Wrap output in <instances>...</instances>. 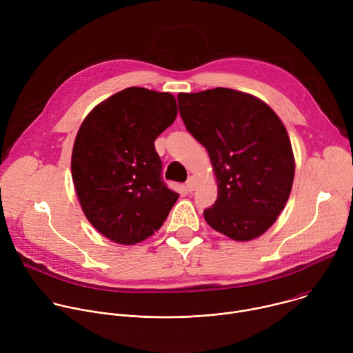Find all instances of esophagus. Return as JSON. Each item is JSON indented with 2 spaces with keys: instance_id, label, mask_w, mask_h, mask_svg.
I'll return each instance as SVG.
<instances>
[{
  "instance_id": "1",
  "label": "esophagus",
  "mask_w": 353,
  "mask_h": 353,
  "mask_svg": "<svg viewBox=\"0 0 353 353\" xmlns=\"http://www.w3.org/2000/svg\"><path fill=\"white\" fill-rule=\"evenodd\" d=\"M195 185H196V179L194 177V176H191V177H188V180H187V183H185V188H187V191H194L195 190Z\"/></svg>"
}]
</instances>
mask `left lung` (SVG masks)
Masks as SVG:
<instances>
[{
    "label": "left lung",
    "instance_id": "1",
    "mask_svg": "<svg viewBox=\"0 0 353 353\" xmlns=\"http://www.w3.org/2000/svg\"><path fill=\"white\" fill-rule=\"evenodd\" d=\"M187 131L208 150L218 180L204 211L219 233L247 241L274 225L289 198L294 159L286 128L259 97L228 88L179 93Z\"/></svg>",
    "mask_w": 353,
    "mask_h": 353
}]
</instances>
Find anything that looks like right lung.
I'll list each match as a JSON object with an SVG mask.
<instances>
[{
  "mask_svg": "<svg viewBox=\"0 0 353 353\" xmlns=\"http://www.w3.org/2000/svg\"><path fill=\"white\" fill-rule=\"evenodd\" d=\"M176 116L173 94L131 86L83 120L72 149V180L85 216L105 237L137 244L166 221L179 194L162 179L155 139Z\"/></svg>",
  "mask_w": 353,
  "mask_h": 353,
  "instance_id": "add662e5",
  "label": "right lung"
}]
</instances>
